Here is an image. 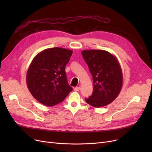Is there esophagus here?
<instances>
[{
	"mask_svg": "<svg viewBox=\"0 0 152 152\" xmlns=\"http://www.w3.org/2000/svg\"><path fill=\"white\" fill-rule=\"evenodd\" d=\"M80 87H75L74 88V91H79V90H80Z\"/></svg>",
	"mask_w": 152,
	"mask_h": 152,
	"instance_id": "esophagus-1",
	"label": "esophagus"
}]
</instances>
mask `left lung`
<instances>
[{"label": "left lung", "instance_id": "left-lung-1", "mask_svg": "<svg viewBox=\"0 0 152 152\" xmlns=\"http://www.w3.org/2000/svg\"><path fill=\"white\" fill-rule=\"evenodd\" d=\"M82 55L93 77V94L86 98L96 108L111 103L121 92L123 84L122 69L117 58L107 50H84Z\"/></svg>", "mask_w": 152, "mask_h": 152}]
</instances>
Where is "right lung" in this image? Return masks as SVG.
Instances as JSON below:
<instances>
[{"instance_id":"right-lung-1","label":"right lung","mask_w":152,"mask_h":152,"mask_svg":"<svg viewBox=\"0 0 152 152\" xmlns=\"http://www.w3.org/2000/svg\"><path fill=\"white\" fill-rule=\"evenodd\" d=\"M70 49L53 48L37 54L26 73V84L39 102L53 107L62 102L72 91L68 84L65 66L72 55Z\"/></svg>"}]
</instances>
